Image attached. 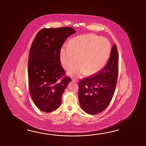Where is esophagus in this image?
<instances>
[{
    "label": "esophagus",
    "mask_w": 146,
    "mask_h": 146,
    "mask_svg": "<svg viewBox=\"0 0 146 146\" xmlns=\"http://www.w3.org/2000/svg\"><path fill=\"white\" fill-rule=\"evenodd\" d=\"M72 81L73 82H78V80H77V79H72Z\"/></svg>",
    "instance_id": "34e87169"
}]
</instances>
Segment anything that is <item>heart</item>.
<instances>
[{"mask_svg": "<svg viewBox=\"0 0 146 146\" xmlns=\"http://www.w3.org/2000/svg\"><path fill=\"white\" fill-rule=\"evenodd\" d=\"M111 52V45L106 38L96 34H88L74 37L69 41L68 46L60 51V60L64 67L70 68L78 61L80 63L69 70L72 76L81 77L87 72L92 75L106 65Z\"/></svg>", "mask_w": 146, "mask_h": 146, "instance_id": "1", "label": "heart"}]
</instances>
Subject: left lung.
<instances>
[{
  "instance_id": "obj_1",
  "label": "left lung",
  "mask_w": 146,
  "mask_h": 146,
  "mask_svg": "<svg viewBox=\"0 0 146 146\" xmlns=\"http://www.w3.org/2000/svg\"><path fill=\"white\" fill-rule=\"evenodd\" d=\"M118 74V50L115 44L106 65L98 74L81 80L78 84L79 100L84 112L96 115L109 106L115 92Z\"/></svg>"
}]
</instances>
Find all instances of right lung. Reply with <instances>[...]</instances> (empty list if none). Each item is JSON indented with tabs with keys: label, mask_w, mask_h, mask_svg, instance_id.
<instances>
[{
	"label": "right lung",
	"mask_w": 146,
	"mask_h": 146,
	"mask_svg": "<svg viewBox=\"0 0 146 146\" xmlns=\"http://www.w3.org/2000/svg\"><path fill=\"white\" fill-rule=\"evenodd\" d=\"M74 33L68 27L44 28L32 43L28 59L29 90L35 105L43 112L59 108L66 87L72 81L61 65L60 54L65 41Z\"/></svg>",
	"instance_id": "obj_1"
}]
</instances>
